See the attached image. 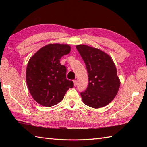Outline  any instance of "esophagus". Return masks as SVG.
Here are the masks:
<instances>
[{"instance_id":"34e87169","label":"esophagus","mask_w":147,"mask_h":147,"mask_svg":"<svg viewBox=\"0 0 147 147\" xmlns=\"http://www.w3.org/2000/svg\"><path fill=\"white\" fill-rule=\"evenodd\" d=\"M73 82H74V85L76 86L77 85V84H78V83H77V80H74L73 81Z\"/></svg>"}]
</instances>
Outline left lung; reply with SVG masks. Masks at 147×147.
Instances as JSON below:
<instances>
[{
	"mask_svg": "<svg viewBox=\"0 0 147 147\" xmlns=\"http://www.w3.org/2000/svg\"><path fill=\"white\" fill-rule=\"evenodd\" d=\"M76 47L85 62L88 76V86L80 93L82 100L93 108L104 107L113 100L120 86L114 62L98 49L86 45Z\"/></svg>",
	"mask_w": 147,
	"mask_h": 147,
	"instance_id": "8db88e82",
	"label": "left lung"
}]
</instances>
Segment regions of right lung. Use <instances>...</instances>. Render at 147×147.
Segmentation results:
<instances>
[{"label": "right lung", "instance_id": "right-lung-1", "mask_svg": "<svg viewBox=\"0 0 147 147\" xmlns=\"http://www.w3.org/2000/svg\"><path fill=\"white\" fill-rule=\"evenodd\" d=\"M71 51L67 44L47 45L38 50L28 61L26 72L28 88L35 100L46 107L61 102L65 93L74 86L66 79V67L60 59Z\"/></svg>", "mask_w": 147, "mask_h": 147}]
</instances>
